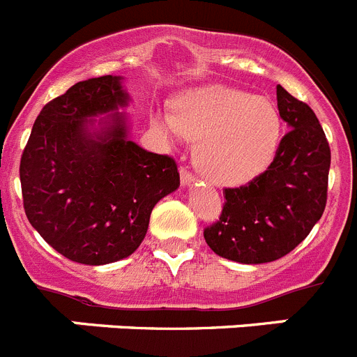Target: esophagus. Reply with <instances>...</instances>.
<instances>
[{
  "instance_id": "obj_1",
  "label": "esophagus",
  "mask_w": 357,
  "mask_h": 357,
  "mask_svg": "<svg viewBox=\"0 0 357 357\" xmlns=\"http://www.w3.org/2000/svg\"><path fill=\"white\" fill-rule=\"evenodd\" d=\"M181 182L182 185H191L195 182V176L191 175L185 168H181Z\"/></svg>"
}]
</instances>
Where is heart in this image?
Returning <instances> with one entry per match:
<instances>
[{
    "label": "heart",
    "instance_id": "obj_1",
    "mask_svg": "<svg viewBox=\"0 0 357 357\" xmlns=\"http://www.w3.org/2000/svg\"><path fill=\"white\" fill-rule=\"evenodd\" d=\"M175 114L155 112L153 127L169 139L198 141L195 164L218 185H241L272 162L280 139V116L268 98L225 85L182 94Z\"/></svg>",
    "mask_w": 357,
    "mask_h": 357
}]
</instances>
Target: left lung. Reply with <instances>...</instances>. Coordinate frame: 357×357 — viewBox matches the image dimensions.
Returning a JSON list of instances; mask_svg holds the SVG:
<instances>
[{
  "label": "left lung",
  "instance_id": "1",
  "mask_svg": "<svg viewBox=\"0 0 357 357\" xmlns=\"http://www.w3.org/2000/svg\"><path fill=\"white\" fill-rule=\"evenodd\" d=\"M277 109L289 132L273 162L241 188L223 191L220 222L204 230L214 254L243 264L280 259L304 241L324 214L331 148L304 102L277 85Z\"/></svg>",
  "mask_w": 357,
  "mask_h": 357
}]
</instances>
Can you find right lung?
Returning a JSON list of instances; mask_svg holds the SVG:
<instances>
[{"instance_id":"right-lung-1","label":"right lung","mask_w":357,"mask_h":357,"mask_svg":"<svg viewBox=\"0 0 357 357\" xmlns=\"http://www.w3.org/2000/svg\"><path fill=\"white\" fill-rule=\"evenodd\" d=\"M128 102L121 77L78 82L44 105L21 157L28 222L75 263L134 254L151 209L181 185L172 157L130 141Z\"/></svg>"}]
</instances>
